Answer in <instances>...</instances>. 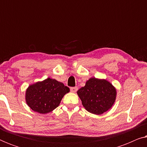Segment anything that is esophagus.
<instances>
[{"mask_svg": "<svg viewBox=\"0 0 147 147\" xmlns=\"http://www.w3.org/2000/svg\"><path fill=\"white\" fill-rule=\"evenodd\" d=\"M70 90H71V92H76L78 90V88L77 87H72L70 88Z\"/></svg>", "mask_w": 147, "mask_h": 147, "instance_id": "1", "label": "esophagus"}]
</instances>
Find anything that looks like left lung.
<instances>
[{"label":"left lung","mask_w":147,"mask_h":147,"mask_svg":"<svg viewBox=\"0 0 147 147\" xmlns=\"http://www.w3.org/2000/svg\"><path fill=\"white\" fill-rule=\"evenodd\" d=\"M77 94L86 110L97 115L110 109L116 98V90L111 83L96 78H90Z\"/></svg>","instance_id":"obj_1"}]
</instances>
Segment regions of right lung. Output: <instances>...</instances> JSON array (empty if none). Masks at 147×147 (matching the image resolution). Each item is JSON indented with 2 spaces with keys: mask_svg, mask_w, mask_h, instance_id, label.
I'll return each mask as SVG.
<instances>
[{
  "mask_svg": "<svg viewBox=\"0 0 147 147\" xmlns=\"http://www.w3.org/2000/svg\"><path fill=\"white\" fill-rule=\"evenodd\" d=\"M69 88L55 79L47 78L29 86L26 90L25 100L33 111L47 114L59 105Z\"/></svg>",
  "mask_w": 147,
  "mask_h": 147,
  "instance_id": "add662e5",
  "label": "right lung"
}]
</instances>
